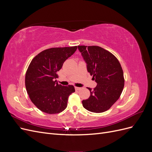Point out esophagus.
<instances>
[{
    "mask_svg": "<svg viewBox=\"0 0 152 152\" xmlns=\"http://www.w3.org/2000/svg\"><path fill=\"white\" fill-rule=\"evenodd\" d=\"M75 89L76 91H79V90H80L81 88H80V87H75Z\"/></svg>",
    "mask_w": 152,
    "mask_h": 152,
    "instance_id": "obj_1",
    "label": "esophagus"
}]
</instances>
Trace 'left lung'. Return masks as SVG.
Returning <instances> with one entry per match:
<instances>
[{
  "label": "left lung",
  "instance_id": "8db88e82",
  "mask_svg": "<svg viewBox=\"0 0 152 152\" xmlns=\"http://www.w3.org/2000/svg\"><path fill=\"white\" fill-rule=\"evenodd\" d=\"M87 70L97 83L95 88L88 87L90 96L82 101L84 108L94 113L108 110L120 97L124 86L122 68L117 58L104 49L93 45H79Z\"/></svg>",
  "mask_w": 152,
  "mask_h": 152
}]
</instances>
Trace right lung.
Here are the masks:
<instances>
[{
	"mask_svg": "<svg viewBox=\"0 0 152 152\" xmlns=\"http://www.w3.org/2000/svg\"><path fill=\"white\" fill-rule=\"evenodd\" d=\"M77 49V46L50 48L31 60L25 75L26 89L31 102L42 112L55 114L66 108L69 96L75 92L74 87L58 84L55 79L63 63Z\"/></svg>",
	"mask_w": 152,
	"mask_h": 152,
	"instance_id": "add662e5",
	"label": "right lung"
}]
</instances>
